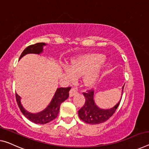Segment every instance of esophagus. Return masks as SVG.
<instances>
[{"mask_svg":"<svg viewBox=\"0 0 149 149\" xmlns=\"http://www.w3.org/2000/svg\"><path fill=\"white\" fill-rule=\"evenodd\" d=\"M77 93H78V90H77V89L74 88V87H72V88L70 89V97H73Z\"/></svg>","mask_w":149,"mask_h":149,"instance_id":"obj_1","label":"esophagus"}]
</instances>
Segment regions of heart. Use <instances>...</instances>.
<instances>
[{
	"label": "heart",
	"mask_w": 149,
	"mask_h": 149,
	"mask_svg": "<svg viewBox=\"0 0 149 149\" xmlns=\"http://www.w3.org/2000/svg\"><path fill=\"white\" fill-rule=\"evenodd\" d=\"M104 60V57L100 54H85L72 60L69 66H65L63 70L65 75L71 79L84 74V86L90 87L93 86L100 78L101 64Z\"/></svg>",
	"instance_id": "heart-1"
}]
</instances>
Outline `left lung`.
Segmentation results:
<instances>
[{
	"label": "left lung",
	"instance_id": "obj_1",
	"mask_svg": "<svg viewBox=\"0 0 149 149\" xmlns=\"http://www.w3.org/2000/svg\"><path fill=\"white\" fill-rule=\"evenodd\" d=\"M124 86L122 87V94ZM87 91V93H84L86 102L83 107L78 111V115L82 121L89 124H100L107 121L115 112L121 100V98L119 102L112 108L107 109H101L96 105L94 101V91L92 90Z\"/></svg>",
	"mask_w": 149,
	"mask_h": 149
}]
</instances>
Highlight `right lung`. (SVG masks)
I'll use <instances>...</instances> for the list:
<instances>
[{
    "label": "right lung",
    "mask_w": 149,
    "mask_h": 149,
    "mask_svg": "<svg viewBox=\"0 0 149 149\" xmlns=\"http://www.w3.org/2000/svg\"><path fill=\"white\" fill-rule=\"evenodd\" d=\"M46 45L45 43L41 42V43H37L28 46L21 54L19 60L28 54H40L43 52V47ZM71 87H70L58 88L48 107L42 111L37 113H32L26 110L21 104V97L16 93V102L18 103L21 112L28 120L36 124H46L58 117V113L60 112L61 103L69 97V91Z\"/></svg>",
    "instance_id": "right-lung-1"
}]
</instances>
